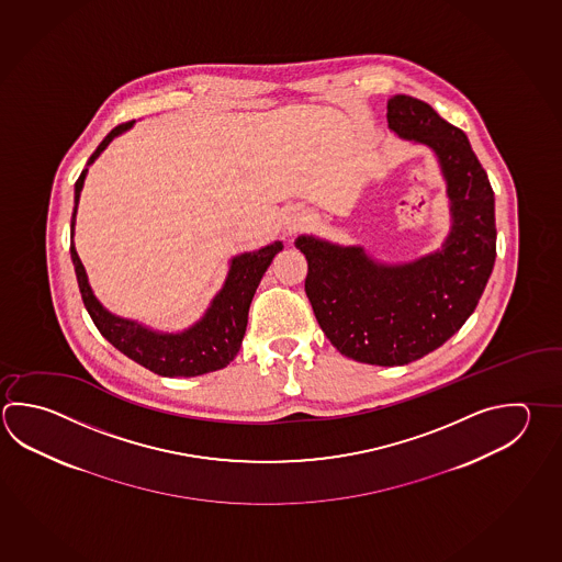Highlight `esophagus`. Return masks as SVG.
Listing matches in <instances>:
<instances>
[{
	"label": "esophagus",
	"instance_id": "1",
	"mask_svg": "<svg viewBox=\"0 0 562 562\" xmlns=\"http://www.w3.org/2000/svg\"><path fill=\"white\" fill-rule=\"evenodd\" d=\"M302 226H304V216L296 211L290 212L286 216V223H284V233H286L288 236H292V234H296Z\"/></svg>",
	"mask_w": 562,
	"mask_h": 562
}]
</instances>
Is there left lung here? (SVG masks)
Wrapping results in <instances>:
<instances>
[{"mask_svg": "<svg viewBox=\"0 0 562 562\" xmlns=\"http://www.w3.org/2000/svg\"><path fill=\"white\" fill-rule=\"evenodd\" d=\"M387 123L429 145L447 179L453 228L439 252L373 265L361 248L300 236L306 296L331 346L371 366H405L437 350L475 312L497 256L495 196L465 133L412 95L387 101Z\"/></svg>", "mask_w": 562, "mask_h": 562, "instance_id": "1", "label": "left lung"}]
</instances>
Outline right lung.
Instances as JSON below:
<instances>
[{"label": "right lung", "mask_w": 562, "mask_h": 562, "mask_svg": "<svg viewBox=\"0 0 562 562\" xmlns=\"http://www.w3.org/2000/svg\"><path fill=\"white\" fill-rule=\"evenodd\" d=\"M133 121L121 123L106 135L87 165H91L99 157V153L111 143V138L119 133L127 131ZM87 169L81 170L79 179L75 182V209L71 216V236H74L75 212L79 202V192L83 189ZM282 250V243L270 244L256 252L234 258L231 272L226 278L221 294L214 297L206 316L194 328L177 334V336H159L148 329L140 328L135 322L115 318L106 312L105 307L97 302L89 282H87L86 268L81 265L79 256L75 252L71 243V260H74L75 274L79 292L83 297L89 316L93 319L97 329L105 336L119 351L127 358L140 363L143 368L155 371L165 378H194L209 371L223 370L236 358L243 344L246 322H248V307L255 296L256 288L266 268L272 262L278 252Z\"/></svg>", "instance_id": "add662e5"}]
</instances>
